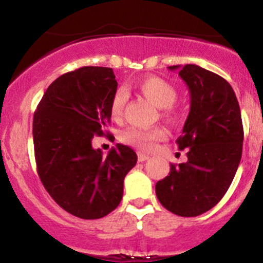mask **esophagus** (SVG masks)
<instances>
[{"label":"esophagus","mask_w":263,"mask_h":263,"mask_svg":"<svg viewBox=\"0 0 263 263\" xmlns=\"http://www.w3.org/2000/svg\"><path fill=\"white\" fill-rule=\"evenodd\" d=\"M137 159H139V162H145V160L149 159V155L144 154V153H139L137 154Z\"/></svg>","instance_id":"1"}]
</instances>
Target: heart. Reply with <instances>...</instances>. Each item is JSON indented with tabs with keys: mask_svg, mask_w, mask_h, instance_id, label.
I'll return each mask as SVG.
<instances>
[{
	"mask_svg": "<svg viewBox=\"0 0 263 263\" xmlns=\"http://www.w3.org/2000/svg\"><path fill=\"white\" fill-rule=\"evenodd\" d=\"M136 87L140 92L155 106L160 109H170L177 99V91L171 83L159 77L149 76L144 77L137 82ZM127 103V92L123 88H118L111 96L110 114L114 119L121 118L123 114L124 106ZM170 114V111H167ZM167 137V131L162 127L154 128H139V127H129L122 134V141L126 144L136 146L141 150H153L158 141H162Z\"/></svg>",
	"mask_w": 263,
	"mask_h": 263,
	"instance_id": "1",
	"label": "heart"
}]
</instances>
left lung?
<instances>
[{
	"label": "left lung",
	"instance_id": "8db88e82",
	"mask_svg": "<svg viewBox=\"0 0 263 263\" xmlns=\"http://www.w3.org/2000/svg\"><path fill=\"white\" fill-rule=\"evenodd\" d=\"M190 92V111L178 149H187V162L171 164L158 181L160 204L182 217H195L215 207L234 180L243 150V123L230 83L194 64L173 65Z\"/></svg>",
	"mask_w": 263,
	"mask_h": 263
}]
</instances>
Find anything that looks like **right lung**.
<instances>
[{
  "label": "right lung",
  "instance_id": "right-lung-1",
  "mask_svg": "<svg viewBox=\"0 0 263 263\" xmlns=\"http://www.w3.org/2000/svg\"><path fill=\"white\" fill-rule=\"evenodd\" d=\"M111 68L83 67L56 78L33 117L38 176L63 210L83 220L109 215L123 196V181L137 155L117 144L108 155L93 149L110 122L117 91Z\"/></svg>",
  "mask_w": 263,
  "mask_h": 263
}]
</instances>
